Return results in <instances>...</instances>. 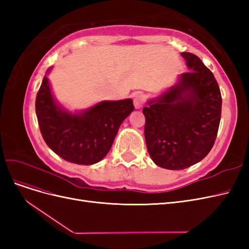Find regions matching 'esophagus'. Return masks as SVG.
<instances>
[{
    "mask_svg": "<svg viewBox=\"0 0 249 249\" xmlns=\"http://www.w3.org/2000/svg\"><path fill=\"white\" fill-rule=\"evenodd\" d=\"M133 103H134L135 108L140 109V108H142L143 104H144V97H143V95L140 93L134 94L133 95Z\"/></svg>",
    "mask_w": 249,
    "mask_h": 249,
    "instance_id": "esophagus-1",
    "label": "esophagus"
}]
</instances>
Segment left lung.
Here are the masks:
<instances>
[{
	"label": "left lung",
	"instance_id": "left-lung-1",
	"mask_svg": "<svg viewBox=\"0 0 249 249\" xmlns=\"http://www.w3.org/2000/svg\"><path fill=\"white\" fill-rule=\"evenodd\" d=\"M180 55L189 71L142 110L147 152L156 165L170 170L190 167L210 153L221 117V93L214 74L197 56Z\"/></svg>",
	"mask_w": 249,
	"mask_h": 249
}]
</instances>
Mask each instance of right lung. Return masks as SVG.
Instances as JSON below:
<instances>
[{
	"label": "right lung",
	"instance_id": "obj_1",
	"mask_svg": "<svg viewBox=\"0 0 249 249\" xmlns=\"http://www.w3.org/2000/svg\"><path fill=\"white\" fill-rule=\"evenodd\" d=\"M51 71L52 67L43 77L35 102L44 141L67 162H100L109 153L120 124L134 111L133 101H102L85 110L71 112L55 100L48 78Z\"/></svg>",
	"mask_w": 249,
	"mask_h": 249
}]
</instances>
